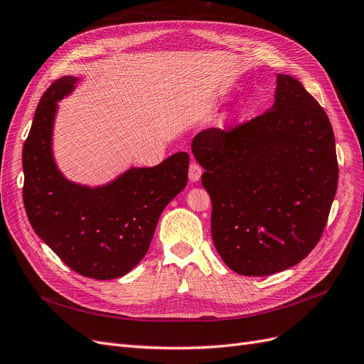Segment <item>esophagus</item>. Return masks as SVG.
I'll use <instances>...</instances> for the list:
<instances>
[{
	"label": "esophagus",
	"mask_w": 364,
	"mask_h": 364,
	"mask_svg": "<svg viewBox=\"0 0 364 364\" xmlns=\"http://www.w3.org/2000/svg\"><path fill=\"white\" fill-rule=\"evenodd\" d=\"M201 173H203L201 166H199L198 163L192 161V163H191V166H189V180H191L192 183L199 181V178H201Z\"/></svg>",
	"instance_id": "34e87169"
}]
</instances>
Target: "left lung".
I'll list each match as a JSON object with an SVG mask.
<instances>
[{
  "instance_id": "left-lung-1",
  "label": "left lung",
  "mask_w": 364,
  "mask_h": 364,
  "mask_svg": "<svg viewBox=\"0 0 364 364\" xmlns=\"http://www.w3.org/2000/svg\"><path fill=\"white\" fill-rule=\"evenodd\" d=\"M212 199V237L234 272L266 277L318 245L337 191L330 119L296 78L277 75L275 102L228 130L192 140Z\"/></svg>"
}]
</instances>
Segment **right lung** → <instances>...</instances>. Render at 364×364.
Instances as JSON below:
<instances>
[{
  "label": "right lung",
  "instance_id": "obj_1",
  "mask_svg": "<svg viewBox=\"0 0 364 364\" xmlns=\"http://www.w3.org/2000/svg\"><path fill=\"white\" fill-rule=\"evenodd\" d=\"M78 78L55 80L42 95L22 149L24 207L34 232L77 274L112 279L144 259L159 218L187 184L189 154L132 168L100 187L66 180L53 157L57 102Z\"/></svg>",
  "mask_w": 364,
  "mask_h": 364
}]
</instances>
